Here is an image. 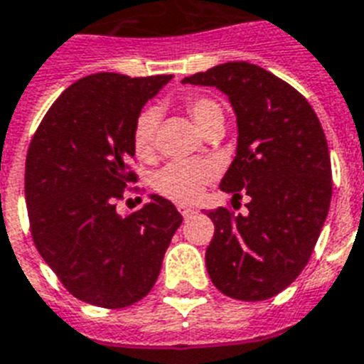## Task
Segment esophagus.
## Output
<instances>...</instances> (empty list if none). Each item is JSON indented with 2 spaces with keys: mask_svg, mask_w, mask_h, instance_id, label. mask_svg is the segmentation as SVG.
<instances>
[{
  "mask_svg": "<svg viewBox=\"0 0 364 364\" xmlns=\"http://www.w3.org/2000/svg\"><path fill=\"white\" fill-rule=\"evenodd\" d=\"M179 213H181L183 215V218H188V217H192V215H194V213H196V209L194 208H188V205H179Z\"/></svg>",
  "mask_w": 364,
  "mask_h": 364,
  "instance_id": "1",
  "label": "esophagus"
}]
</instances>
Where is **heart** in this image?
I'll use <instances>...</instances> for the list:
<instances>
[{"mask_svg":"<svg viewBox=\"0 0 364 364\" xmlns=\"http://www.w3.org/2000/svg\"><path fill=\"white\" fill-rule=\"evenodd\" d=\"M185 110L194 123L205 131L215 121H223V108L217 100L203 95L185 99ZM159 127V114L153 108L141 112L132 127V149L140 161H153L155 156V136ZM217 177V168L211 162H172L156 172L153 188L161 196L173 202H194L202 196L203 188Z\"/></svg>","mask_w":364,"mask_h":364,"instance_id":"heart-1","label":"heart"}]
</instances>
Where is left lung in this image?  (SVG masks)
I'll return each instance as SVG.
<instances>
[{
  "mask_svg": "<svg viewBox=\"0 0 364 364\" xmlns=\"http://www.w3.org/2000/svg\"><path fill=\"white\" fill-rule=\"evenodd\" d=\"M215 85L237 115V155L220 181L247 215L209 211L215 235L205 250L213 284L241 301H265L309 264L333 194L329 147L309 100L288 82L247 61L183 78Z\"/></svg>",
  "mask_w": 364,
  "mask_h": 364,
  "instance_id": "obj_1",
  "label": "left lung"
}]
</instances>
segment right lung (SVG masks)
<instances>
[{"label": "right lung", "instance_id": "right-lung-1", "mask_svg": "<svg viewBox=\"0 0 364 364\" xmlns=\"http://www.w3.org/2000/svg\"><path fill=\"white\" fill-rule=\"evenodd\" d=\"M170 78H80L50 106L29 144L26 203L33 243L61 284L90 305L123 309L146 297L183 220L156 194L138 211L115 209L129 183L138 181L131 170L136 117Z\"/></svg>", "mask_w": 364, "mask_h": 364}]
</instances>
